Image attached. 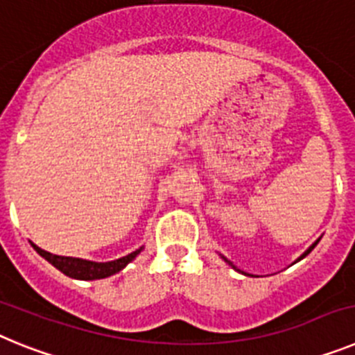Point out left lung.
Segmentation results:
<instances>
[{
	"instance_id": "left-lung-1",
	"label": "left lung",
	"mask_w": 355,
	"mask_h": 355,
	"mask_svg": "<svg viewBox=\"0 0 355 355\" xmlns=\"http://www.w3.org/2000/svg\"><path fill=\"white\" fill-rule=\"evenodd\" d=\"M318 241H320V240H316V243H318ZM316 243H313V245H311V247H309V249H307V250H306V252H304V254H302V256H300V258H299V259L306 258L307 254H309V252H311V250H313V249H315V245H316ZM224 259H225V258H224ZM299 259H297V261H299ZM225 261H227V259H225ZM227 263H229V265H231V261H227ZM231 266H233V265H231ZM233 268H236V266H233ZM236 270H238V268H236Z\"/></svg>"
}]
</instances>
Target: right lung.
<instances>
[{"label":"right lung","mask_w":355,"mask_h":355,"mask_svg":"<svg viewBox=\"0 0 355 355\" xmlns=\"http://www.w3.org/2000/svg\"><path fill=\"white\" fill-rule=\"evenodd\" d=\"M31 245H33V243H31ZM33 249H35L44 259H48L53 266H56L58 270L64 272L65 275H69V277L83 279V281H94V279H105V277H110V275L117 274V272H121L128 263L133 261V259L137 258V254L142 250V247H140L139 250H135V252L124 256V258L115 259V261H108V263H94V261H87V259H80V258L56 256V254L48 252V250H42L37 245H33Z\"/></svg>","instance_id":"obj_1"}]
</instances>
